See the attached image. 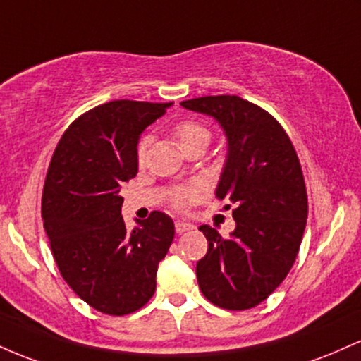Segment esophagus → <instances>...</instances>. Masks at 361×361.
I'll return each mask as SVG.
<instances>
[{
  "label": "esophagus",
  "mask_w": 361,
  "mask_h": 361,
  "mask_svg": "<svg viewBox=\"0 0 361 361\" xmlns=\"http://www.w3.org/2000/svg\"><path fill=\"white\" fill-rule=\"evenodd\" d=\"M194 225L189 224V221H184V220H177L176 221V232L177 233H184L188 232V230H191Z\"/></svg>",
  "instance_id": "esophagus-1"
}]
</instances>
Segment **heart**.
<instances>
[{"label": "heart", "instance_id": "heart-1", "mask_svg": "<svg viewBox=\"0 0 361 361\" xmlns=\"http://www.w3.org/2000/svg\"><path fill=\"white\" fill-rule=\"evenodd\" d=\"M176 137L179 140L180 147H185V145L189 143H196V141H208L209 143V131L200 123L184 121V123L177 124ZM148 148L149 137H143V140L140 141V145H137V161H140V165H143L145 160H147ZM197 196H200V189L197 188L180 189V191L176 194V206L184 208V206H188V202L194 201Z\"/></svg>", "mask_w": 361, "mask_h": 361}]
</instances>
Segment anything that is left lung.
I'll list each match as a JSON object with an SVG mask.
<instances>
[{
    "label": "left lung",
    "instance_id": "8db88e82",
    "mask_svg": "<svg viewBox=\"0 0 361 361\" xmlns=\"http://www.w3.org/2000/svg\"><path fill=\"white\" fill-rule=\"evenodd\" d=\"M180 105L224 129L228 152L216 196L235 204L230 237L200 226L208 252L196 264L197 283L221 309H252L278 288L300 249L309 213L300 161L278 121L249 100L209 95Z\"/></svg>",
    "mask_w": 361,
    "mask_h": 361
}]
</instances>
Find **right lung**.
Here are the masks:
<instances>
[{
  "mask_svg": "<svg viewBox=\"0 0 361 361\" xmlns=\"http://www.w3.org/2000/svg\"><path fill=\"white\" fill-rule=\"evenodd\" d=\"M172 105L112 100L80 116L52 155L42 192L44 228L61 276L95 310L131 314L153 297L173 240L169 214L128 232L121 189L137 173V141Z\"/></svg>",
  "mask_w": 361,
  "mask_h": 361,
  "instance_id": "1",
  "label": "right lung"
}]
</instances>
